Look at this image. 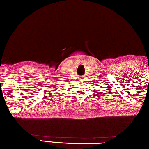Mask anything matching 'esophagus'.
Instances as JSON below:
<instances>
[{"mask_svg": "<svg viewBox=\"0 0 149 149\" xmlns=\"http://www.w3.org/2000/svg\"><path fill=\"white\" fill-rule=\"evenodd\" d=\"M79 81H84V78H82V77H80V78H79Z\"/></svg>", "mask_w": 149, "mask_h": 149, "instance_id": "1", "label": "esophagus"}]
</instances>
